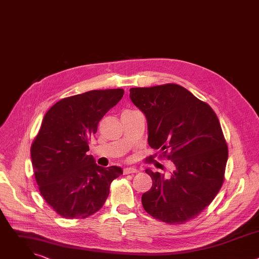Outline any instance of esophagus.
<instances>
[{"label":"esophagus","mask_w":259,"mask_h":259,"mask_svg":"<svg viewBox=\"0 0 259 259\" xmlns=\"http://www.w3.org/2000/svg\"><path fill=\"white\" fill-rule=\"evenodd\" d=\"M137 172H138V170H137L136 168H133V167L125 168V169L123 170V173H124L125 175H127V174H133V173H137Z\"/></svg>","instance_id":"1"}]
</instances>
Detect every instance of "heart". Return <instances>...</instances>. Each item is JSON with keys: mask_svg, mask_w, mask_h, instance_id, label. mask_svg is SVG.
Returning <instances> with one entry per match:
<instances>
[{"mask_svg": "<svg viewBox=\"0 0 259 259\" xmlns=\"http://www.w3.org/2000/svg\"><path fill=\"white\" fill-rule=\"evenodd\" d=\"M126 112H130V110H126Z\"/></svg>", "mask_w": 259, "mask_h": 259, "instance_id": "b5f03b06", "label": "heart"}]
</instances>
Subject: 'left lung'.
<instances>
[{
    "mask_svg": "<svg viewBox=\"0 0 259 259\" xmlns=\"http://www.w3.org/2000/svg\"><path fill=\"white\" fill-rule=\"evenodd\" d=\"M130 98L146 117L150 146L175 166L169 177L145 170L153 186L144 210L169 225L196 218L225 180L229 149L215 112L177 84L131 88Z\"/></svg>",
    "mask_w": 259,
    "mask_h": 259,
    "instance_id": "obj_1",
    "label": "left lung"
}]
</instances>
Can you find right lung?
Segmentation results:
<instances>
[{
	"instance_id": "add662e5",
	"label": "right lung",
	"mask_w": 259,
	"mask_h": 259,
	"mask_svg": "<svg viewBox=\"0 0 259 259\" xmlns=\"http://www.w3.org/2000/svg\"><path fill=\"white\" fill-rule=\"evenodd\" d=\"M123 89L92 90L62 98L46 113L31 143L34 178L46 203L64 218H86L105 203L120 167L96 165L88 155L102 117L123 97Z\"/></svg>"
}]
</instances>
